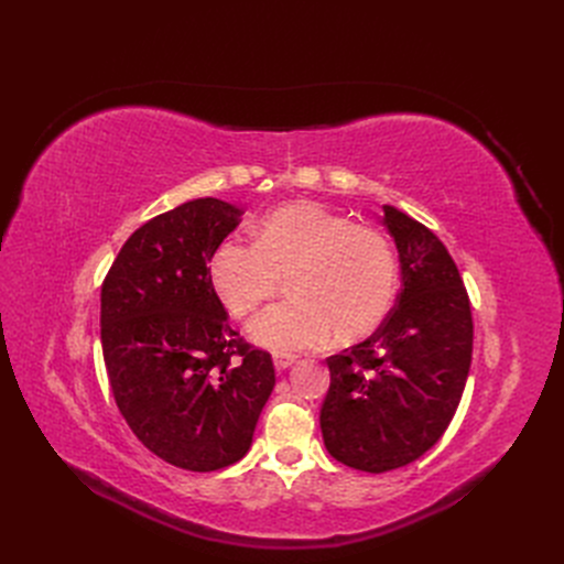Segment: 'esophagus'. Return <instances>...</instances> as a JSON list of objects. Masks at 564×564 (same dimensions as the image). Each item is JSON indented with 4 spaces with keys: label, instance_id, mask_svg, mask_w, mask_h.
<instances>
[{
    "label": "esophagus",
    "instance_id": "obj_1",
    "mask_svg": "<svg viewBox=\"0 0 564 564\" xmlns=\"http://www.w3.org/2000/svg\"><path fill=\"white\" fill-rule=\"evenodd\" d=\"M292 364H294V357H292V354H274V368H276L279 372L288 370Z\"/></svg>",
    "mask_w": 564,
    "mask_h": 564
}]
</instances>
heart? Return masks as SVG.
I'll list each match as a JSON object with an SVG mask.
<instances>
[{"label":"heart","instance_id":"obj_1","mask_svg":"<svg viewBox=\"0 0 564 564\" xmlns=\"http://www.w3.org/2000/svg\"><path fill=\"white\" fill-rule=\"evenodd\" d=\"M290 276V302L262 311L251 338L279 354L322 345L334 332L347 343L375 332L398 292V258L389 237L347 221L313 200L267 213L253 245L228 237L210 258V281L228 315L242 319Z\"/></svg>","mask_w":564,"mask_h":564}]
</instances>
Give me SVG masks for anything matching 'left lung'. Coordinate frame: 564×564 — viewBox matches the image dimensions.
<instances>
[{"mask_svg": "<svg viewBox=\"0 0 564 564\" xmlns=\"http://www.w3.org/2000/svg\"><path fill=\"white\" fill-rule=\"evenodd\" d=\"M402 290L379 329L327 359L324 446L340 464L383 473L416 462L451 425L473 351V317L448 249L421 221L383 205Z\"/></svg>", "mask_w": 564, "mask_h": 564, "instance_id": "8db88e82", "label": "left lung"}]
</instances>
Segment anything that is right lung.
I'll return each instance as SVG.
<instances>
[{"label":"right lung","mask_w":564,"mask_h":564,"mask_svg":"<svg viewBox=\"0 0 564 564\" xmlns=\"http://www.w3.org/2000/svg\"><path fill=\"white\" fill-rule=\"evenodd\" d=\"M245 210L196 198L137 228L100 292V338L118 411L160 459L210 473L242 459L276 383L270 351L228 324L215 249Z\"/></svg>","instance_id":"obj_1"}]
</instances>
